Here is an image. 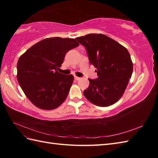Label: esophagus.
Segmentation results:
<instances>
[{
	"mask_svg": "<svg viewBox=\"0 0 158 158\" xmlns=\"http://www.w3.org/2000/svg\"><path fill=\"white\" fill-rule=\"evenodd\" d=\"M75 79L76 80V81H78V80H80V79H81V78H80V77H77V76H75Z\"/></svg>",
	"mask_w": 158,
	"mask_h": 158,
	"instance_id": "obj_1",
	"label": "esophagus"
}]
</instances>
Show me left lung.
<instances>
[{
	"label": "left lung",
	"instance_id": "obj_1",
	"mask_svg": "<svg viewBox=\"0 0 158 158\" xmlns=\"http://www.w3.org/2000/svg\"><path fill=\"white\" fill-rule=\"evenodd\" d=\"M83 45L89 62L98 75L89 79L83 91L85 98L94 105L108 106L118 101L125 92L133 71L130 55L115 40L102 34H89L75 39Z\"/></svg>",
	"mask_w": 158,
	"mask_h": 158
}]
</instances>
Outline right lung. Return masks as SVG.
I'll return each mask as SVG.
<instances>
[{
  "label": "right lung",
  "mask_w": 158,
  "mask_h": 158,
  "mask_svg": "<svg viewBox=\"0 0 158 158\" xmlns=\"http://www.w3.org/2000/svg\"><path fill=\"white\" fill-rule=\"evenodd\" d=\"M79 45L74 39H43L19 57L17 79L25 95L38 108L52 110L66 100L74 77L59 73L65 55Z\"/></svg>",
  "instance_id": "1"
}]
</instances>
